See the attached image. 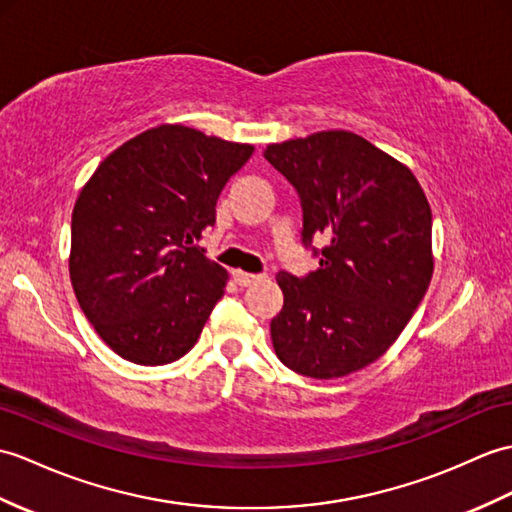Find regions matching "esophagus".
Here are the masks:
<instances>
[{"label":"esophagus","instance_id":"1","mask_svg":"<svg viewBox=\"0 0 512 512\" xmlns=\"http://www.w3.org/2000/svg\"><path fill=\"white\" fill-rule=\"evenodd\" d=\"M233 279H235L237 285H242V288H246V285H253L261 277L253 275V272H246V270H233Z\"/></svg>","mask_w":512,"mask_h":512}]
</instances>
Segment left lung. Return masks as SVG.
Segmentation results:
<instances>
[{
    "instance_id": "obj_1",
    "label": "left lung",
    "mask_w": 512,
    "mask_h": 512,
    "mask_svg": "<svg viewBox=\"0 0 512 512\" xmlns=\"http://www.w3.org/2000/svg\"><path fill=\"white\" fill-rule=\"evenodd\" d=\"M264 157L299 192L303 244L327 242L318 270L277 275L272 347L305 377L360 371L399 338L432 281L430 202L408 165L349 130L270 144Z\"/></svg>"
}]
</instances>
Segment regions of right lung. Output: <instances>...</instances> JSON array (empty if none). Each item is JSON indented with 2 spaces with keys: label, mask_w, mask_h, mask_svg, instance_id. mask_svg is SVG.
<instances>
[{
  "label": "right lung",
  "mask_w": 512,
  "mask_h": 512,
  "mask_svg": "<svg viewBox=\"0 0 512 512\" xmlns=\"http://www.w3.org/2000/svg\"><path fill=\"white\" fill-rule=\"evenodd\" d=\"M253 152L163 124L113 150L82 187L69 277L80 310L120 358L170 364L196 344L229 279L198 240Z\"/></svg>",
  "instance_id": "add662e5"
}]
</instances>
